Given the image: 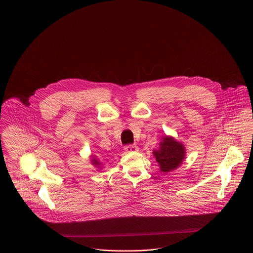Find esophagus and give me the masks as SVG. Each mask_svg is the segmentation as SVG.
I'll return each mask as SVG.
<instances>
[{
	"label": "esophagus",
	"instance_id": "esophagus-1",
	"mask_svg": "<svg viewBox=\"0 0 253 253\" xmlns=\"http://www.w3.org/2000/svg\"><path fill=\"white\" fill-rule=\"evenodd\" d=\"M138 147L137 146H133V145H128L125 148V151L126 152H138Z\"/></svg>",
	"mask_w": 253,
	"mask_h": 253
}]
</instances>
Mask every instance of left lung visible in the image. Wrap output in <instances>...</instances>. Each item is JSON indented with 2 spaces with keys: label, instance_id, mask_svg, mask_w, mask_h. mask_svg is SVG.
<instances>
[{
  "label": "left lung",
  "instance_id": "1",
  "mask_svg": "<svg viewBox=\"0 0 253 253\" xmlns=\"http://www.w3.org/2000/svg\"><path fill=\"white\" fill-rule=\"evenodd\" d=\"M159 143V148L153 150V156L162 172H169L181 166L185 158L184 145L172 136L165 135Z\"/></svg>",
  "mask_w": 253,
  "mask_h": 253
}]
</instances>
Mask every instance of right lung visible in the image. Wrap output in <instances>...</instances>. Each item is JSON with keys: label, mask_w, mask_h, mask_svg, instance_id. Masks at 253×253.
<instances>
[{"label": "right lung", "mask_w": 253, "mask_h": 253, "mask_svg": "<svg viewBox=\"0 0 253 253\" xmlns=\"http://www.w3.org/2000/svg\"><path fill=\"white\" fill-rule=\"evenodd\" d=\"M101 158L98 157L97 155H90V161H91V164L95 167V168L98 169H102L104 168L103 167V162H101V160H100Z\"/></svg>", "instance_id": "obj_1"}]
</instances>
